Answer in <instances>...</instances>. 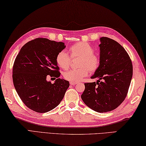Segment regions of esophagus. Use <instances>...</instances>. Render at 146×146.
Returning <instances> with one entry per match:
<instances>
[{
    "mask_svg": "<svg viewBox=\"0 0 146 146\" xmlns=\"http://www.w3.org/2000/svg\"><path fill=\"white\" fill-rule=\"evenodd\" d=\"M76 84H77V83H76V82H70V85H72V86H75Z\"/></svg>",
    "mask_w": 146,
    "mask_h": 146,
    "instance_id": "34e87169",
    "label": "esophagus"
}]
</instances>
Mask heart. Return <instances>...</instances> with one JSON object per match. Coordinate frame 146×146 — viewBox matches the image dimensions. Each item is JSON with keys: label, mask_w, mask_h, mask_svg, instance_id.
I'll use <instances>...</instances> for the list:
<instances>
[{"label": "heart", "mask_w": 146, "mask_h": 146, "mask_svg": "<svg viewBox=\"0 0 146 146\" xmlns=\"http://www.w3.org/2000/svg\"><path fill=\"white\" fill-rule=\"evenodd\" d=\"M69 53L72 58H80L78 62L79 68L66 71L63 76L65 80L70 82L80 81L88 74V70L94 72L99 66V58L94 54V48L89 43L79 42L69 48ZM56 61L59 67L67 68L70 62V58L67 53L60 51L56 57Z\"/></svg>", "instance_id": "1"}]
</instances>
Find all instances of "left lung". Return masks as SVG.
I'll use <instances>...</instances> for the list:
<instances>
[{
  "label": "left lung",
  "instance_id": "left-lung-1",
  "mask_svg": "<svg viewBox=\"0 0 146 146\" xmlns=\"http://www.w3.org/2000/svg\"><path fill=\"white\" fill-rule=\"evenodd\" d=\"M99 66L92 79L97 82L85 83L81 99L93 110L104 113L113 110L126 98L133 76V65L128 54L119 43L102 37Z\"/></svg>",
  "mask_w": 146,
  "mask_h": 146
}]
</instances>
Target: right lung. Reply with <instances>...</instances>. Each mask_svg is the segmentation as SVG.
<instances>
[{
	"mask_svg": "<svg viewBox=\"0 0 146 146\" xmlns=\"http://www.w3.org/2000/svg\"><path fill=\"white\" fill-rule=\"evenodd\" d=\"M65 48L63 42L38 38L23 46L13 67V81L18 95L26 106L38 113L56 108L62 101L69 82L56 79L53 84L47 75L59 78L56 57Z\"/></svg>",
	"mask_w": 146,
	"mask_h": 146,
	"instance_id": "right-lung-1",
	"label": "right lung"
}]
</instances>
